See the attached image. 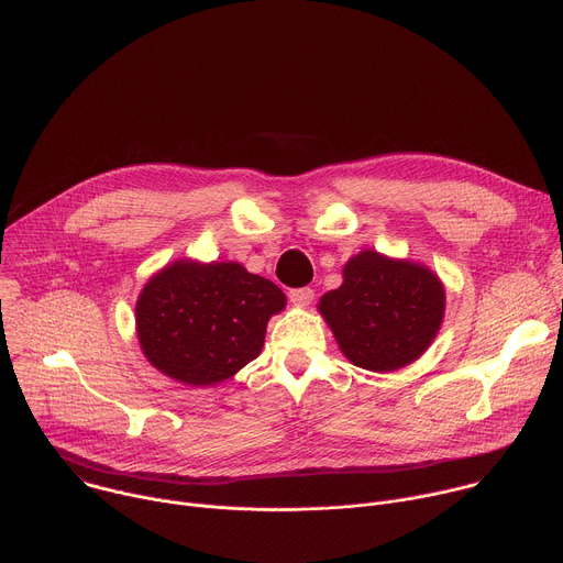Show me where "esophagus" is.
Instances as JSON below:
<instances>
[{
  "instance_id": "obj_1",
  "label": "esophagus",
  "mask_w": 563,
  "mask_h": 563,
  "mask_svg": "<svg viewBox=\"0 0 563 563\" xmlns=\"http://www.w3.org/2000/svg\"><path fill=\"white\" fill-rule=\"evenodd\" d=\"M313 288H309V286H305V288H292V290H288V299L292 301V305H297V307H309V305H313Z\"/></svg>"
}]
</instances>
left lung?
Here are the masks:
<instances>
[{
  "label": "left lung",
  "mask_w": 563,
  "mask_h": 563,
  "mask_svg": "<svg viewBox=\"0 0 563 563\" xmlns=\"http://www.w3.org/2000/svg\"><path fill=\"white\" fill-rule=\"evenodd\" d=\"M342 286L320 297L318 311L340 352L356 367L395 372L417 361L435 340L446 292L440 277L408 258L376 250L352 256Z\"/></svg>",
  "instance_id": "left-lung-1"
}]
</instances>
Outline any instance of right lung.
<instances>
[{
    "instance_id": "1",
    "label": "right lung",
    "mask_w": 563,
    "mask_h": 563,
    "mask_svg": "<svg viewBox=\"0 0 563 563\" xmlns=\"http://www.w3.org/2000/svg\"><path fill=\"white\" fill-rule=\"evenodd\" d=\"M284 307L277 284L236 262L180 258L142 288L137 338L148 363L168 378L216 385L262 354L268 320Z\"/></svg>"
}]
</instances>
